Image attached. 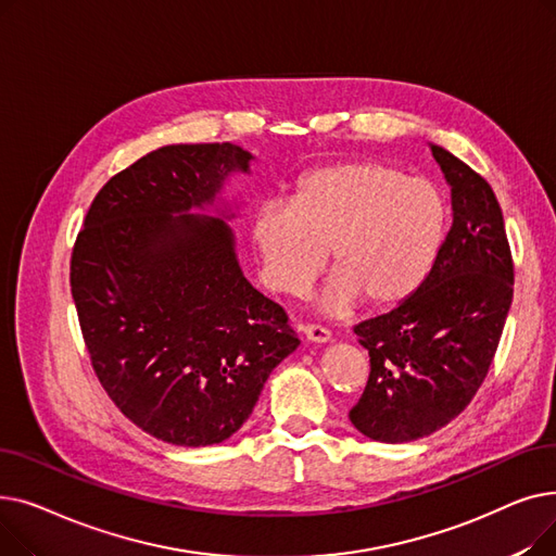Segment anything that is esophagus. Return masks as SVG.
Listing matches in <instances>:
<instances>
[{"label":"esophagus","mask_w":556,"mask_h":556,"mask_svg":"<svg viewBox=\"0 0 556 556\" xmlns=\"http://www.w3.org/2000/svg\"><path fill=\"white\" fill-rule=\"evenodd\" d=\"M302 331H304L306 340H311V342H329L331 340V331L323 325H306V327H302Z\"/></svg>","instance_id":"34e87169"}]
</instances>
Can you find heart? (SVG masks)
<instances>
[{
	"instance_id": "b5f03b06",
	"label": "heart",
	"mask_w": 556,
	"mask_h": 556,
	"mask_svg": "<svg viewBox=\"0 0 556 556\" xmlns=\"http://www.w3.org/2000/svg\"><path fill=\"white\" fill-rule=\"evenodd\" d=\"M448 229L444 191L383 160L313 166L290 204L263 202L252 218L261 275L283 295H304L323 270L336 273L323 308L340 315L365 300L386 311L410 300L430 277Z\"/></svg>"
}]
</instances>
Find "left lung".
I'll list each match as a JSON object with an SVG mask.
<instances>
[{"instance_id":"1","label":"left lung","mask_w":556,"mask_h":556,"mask_svg":"<svg viewBox=\"0 0 556 556\" xmlns=\"http://www.w3.org/2000/svg\"><path fill=\"white\" fill-rule=\"evenodd\" d=\"M451 185L453 225L426 283L354 327L369 378L349 419L369 440L403 444L453 421L480 390L514 300V258L489 182L430 146Z\"/></svg>"}]
</instances>
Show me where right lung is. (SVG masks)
<instances>
[{
	"label": "right lung",
	"mask_w": 556,
	"mask_h": 556,
	"mask_svg": "<svg viewBox=\"0 0 556 556\" xmlns=\"http://www.w3.org/2000/svg\"><path fill=\"white\" fill-rule=\"evenodd\" d=\"M250 160L229 141L162 146L103 185L72 250V298L99 383L175 446L225 442L300 344L286 311L243 277L225 220L187 214Z\"/></svg>",
	"instance_id": "right-lung-1"
}]
</instances>
